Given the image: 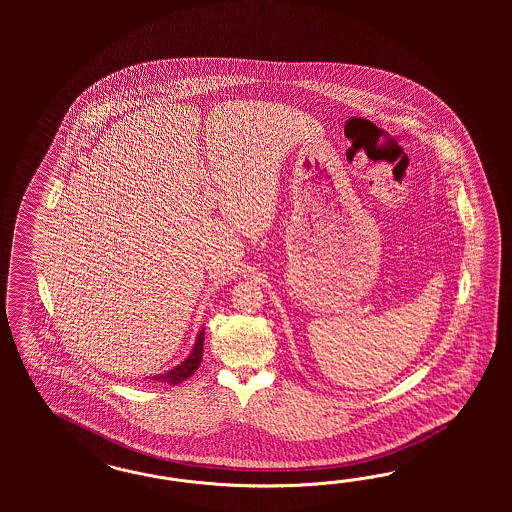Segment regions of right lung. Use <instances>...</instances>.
<instances>
[{
  "instance_id": "add662e5",
  "label": "right lung",
  "mask_w": 512,
  "mask_h": 512,
  "mask_svg": "<svg viewBox=\"0 0 512 512\" xmlns=\"http://www.w3.org/2000/svg\"><path fill=\"white\" fill-rule=\"evenodd\" d=\"M202 345H204V328L199 332V336H197V341H195V345H193L189 357H187L182 364H178L176 368L169 370V372L154 375L152 381L167 383V385H178V383L186 381L187 377H191L193 373L197 372V368L201 366Z\"/></svg>"
}]
</instances>
